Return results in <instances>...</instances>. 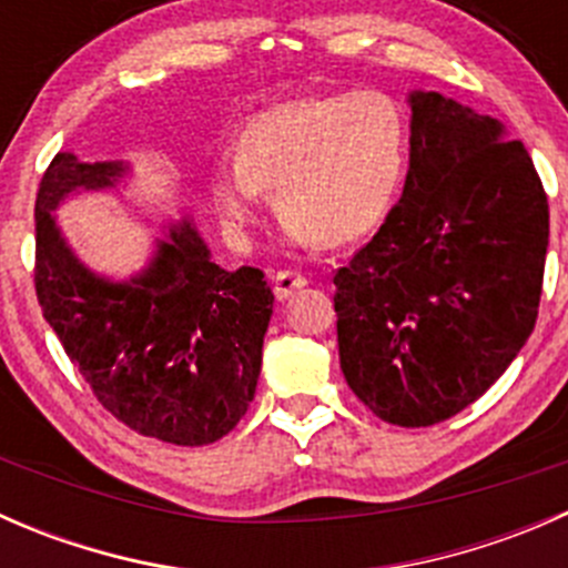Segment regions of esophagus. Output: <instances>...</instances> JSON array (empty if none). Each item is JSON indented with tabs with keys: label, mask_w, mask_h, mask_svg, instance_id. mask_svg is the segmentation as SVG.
<instances>
[{
	"label": "esophagus",
	"mask_w": 568,
	"mask_h": 568,
	"mask_svg": "<svg viewBox=\"0 0 568 568\" xmlns=\"http://www.w3.org/2000/svg\"><path fill=\"white\" fill-rule=\"evenodd\" d=\"M272 283H274V296H277V300H288V296H294L296 291L305 288L307 277L300 272H288V268H283V272L274 274Z\"/></svg>",
	"instance_id": "34e87169"
}]
</instances>
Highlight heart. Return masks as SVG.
<instances>
[{
  "label": "heart",
  "mask_w": 568,
  "mask_h": 568,
  "mask_svg": "<svg viewBox=\"0 0 568 568\" xmlns=\"http://www.w3.org/2000/svg\"><path fill=\"white\" fill-rule=\"evenodd\" d=\"M406 159V118L382 90L300 99L244 125L239 156L211 168V197L239 244L250 242L274 189L291 242L341 247L385 222Z\"/></svg>",
  "instance_id": "1"
}]
</instances>
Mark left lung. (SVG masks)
<instances>
[{"instance_id":"obj_1","label":"left lung","mask_w":568,"mask_h":568,"mask_svg":"<svg viewBox=\"0 0 568 568\" xmlns=\"http://www.w3.org/2000/svg\"><path fill=\"white\" fill-rule=\"evenodd\" d=\"M409 173L385 225L335 274L337 352L385 423H443L489 390L528 343L549 205L500 120L415 90Z\"/></svg>"}]
</instances>
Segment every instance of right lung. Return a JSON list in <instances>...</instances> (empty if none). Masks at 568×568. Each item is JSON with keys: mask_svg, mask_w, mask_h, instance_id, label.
<instances>
[{"mask_svg": "<svg viewBox=\"0 0 568 568\" xmlns=\"http://www.w3.org/2000/svg\"><path fill=\"white\" fill-rule=\"evenodd\" d=\"M125 173L123 162L51 159L36 200L40 311L120 423L189 448L216 443L255 398L274 294L261 268L216 266L189 220L173 222L125 283L84 266L57 225V205L114 189Z\"/></svg>", "mask_w": 568, "mask_h": 568, "instance_id": "add662e5", "label": "right lung"}]
</instances>
